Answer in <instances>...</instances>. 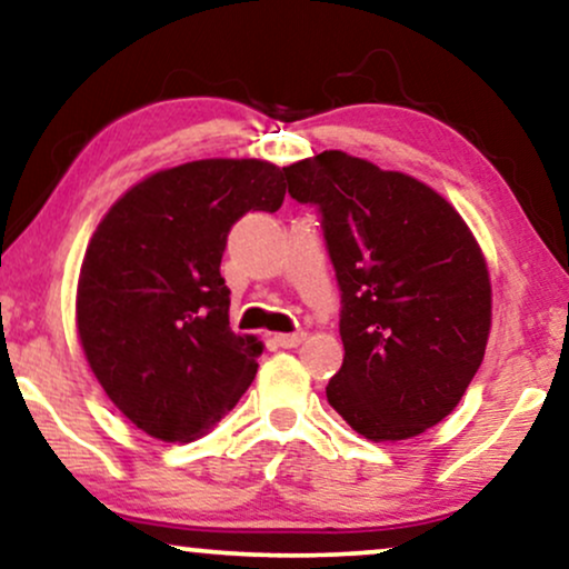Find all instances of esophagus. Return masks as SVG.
<instances>
[{
  "instance_id": "34e87169",
  "label": "esophagus",
  "mask_w": 569,
  "mask_h": 569,
  "mask_svg": "<svg viewBox=\"0 0 569 569\" xmlns=\"http://www.w3.org/2000/svg\"><path fill=\"white\" fill-rule=\"evenodd\" d=\"M272 341H276L280 349H293L305 341V333H301V330H297V333H276L272 336Z\"/></svg>"
}]
</instances>
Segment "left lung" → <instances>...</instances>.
<instances>
[{
    "instance_id": "obj_1",
    "label": "left lung",
    "mask_w": 569,
    "mask_h": 569,
    "mask_svg": "<svg viewBox=\"0 0 569 569\" xmlns=\"http://www.w3.org/2000/svg\"><path fill=\"white\" fill-rule=\"evenodd\" d=\"M315 207L333 262L343 365L328 401L370 441H401L451 412L483 362L491 283L470 228L405 172L343 152L283 168Z\"/></svg>"
}]
</instances>
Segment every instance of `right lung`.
I'll use <instances>...</instances> for the list:
<instances>
[{
  "mask_svg": "<svg viewBox=\"0 0 569 569\" xmlns=\"http://www.w3.org/2000/svg\"><path fill=\"white\" fill-rule=\"evenodd\" d=\"M283 197L276 164L199 160L149 176L99 222L78 280V336L143 433L191 441L254 380L262 343L231 330L220 262L236 222Z\"/></svg>",
  "mask_w": 569,
  "mask_h": 569,
  "instance_id": "obj_1",
  "label": "right lung"
}]
</instances>
